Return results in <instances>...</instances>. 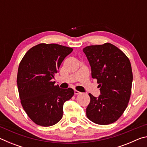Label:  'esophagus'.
Returning a JSON list of instances; mask_svg holds the SVG:
<instances>
[{
  "instance_id": "obj_1",
  "label": "esophagus",
  "mask_w": 147,
  "mask_h": 147,
  "mask_svg": "<svg viewBox=\"0 0 147 147\" xmlns=\"http://www.w3.org/2000/svg\"><path fill=\"white\" fill-rule=\"evenodd\" d=\"M81 93L80 91H77V90H74V94H76V95H77V94H80Z\"/></svg>"
}]
</instances>
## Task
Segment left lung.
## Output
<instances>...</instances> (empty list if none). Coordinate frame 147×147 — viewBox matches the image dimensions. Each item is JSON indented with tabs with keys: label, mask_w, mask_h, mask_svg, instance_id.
Instances as JSON below:
<instances>
[{
	"label": "left lung",
	"mask_w": 147,
	"mask_h": 147,
	"mask_svg": "<svg viewBox=\"0 0 147 147\" xmlns=\"http://www.w3.org/2000/svg\"><path fill=\"white\" fill-rule=\"evenodd\" d=\"M83 52L101 93L98 98L89 94L87 117L101 125L113 123L123 115L130 100L133 80L130 61L123 51L109 43L88 46Z\"/></svg>",
	"instance_id": "left-lung-1"
}]
</instances>
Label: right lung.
Segmentation results:
<instances>
[{
    "label": "right lung",
    "mask_w": 147,
    "mask_h": 147,
    "mask_svg": "<svg viewBox=\"0 0 147 147\" xmlns=\"http://www.w3.org/2000/svg\"><path fill=\"white\" fill-rule=\"evenodd\" d=\"M73 51L58 44L40 43L28 50L20 62L17 84L21 103L38 125L51 126L58 123L64 102L74 95L73 89H61L52 80Z\"/></svg>",
    "instance_id": "right-lung-1"
}]
</instances>
